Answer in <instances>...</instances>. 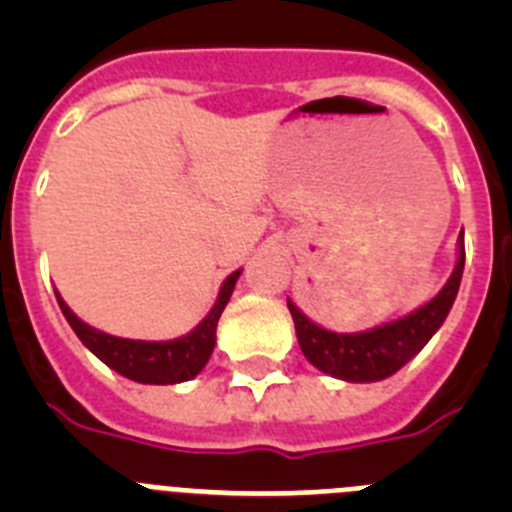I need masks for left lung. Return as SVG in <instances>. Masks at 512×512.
Segmentation results:
<instances>
[{
  "label": "left lung",
  "instance_id": "obj_1",
  "mask_svg": "<svg viewBox=\"0 0 512 512\" xmlns=\"http://www.w3.org/2000/svg\"><path fill=\"white\" fill-rule=\"evenodd\" d=\"M461 274H464V233L459 238V264L446 287L420 310L382 328L366 330V333H330L307 320L287 300L302 354L312 366H318L320 372L346 379V382H377V379L390 377L408 364L441 328L459 292Z\"/></svg>",
  "mask_w": 512,
  "mask_h": 512
}]
</instances>
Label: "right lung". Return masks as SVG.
I'll return each mask as SVG.
<instances>
[{"label":"right lung","mask_w":512,"mask_h":512,"mask_svg":"<svg viewBox=\"0 0 512 512\" xmlns=\"http://www.w3.org/2000/svg\"><path fill=\"white\" fill-rule=\"evenodd\" d=\"M238 277H241V271H233L225 279L210 315L192 333H187L184 338H176V341H130V338L110 336V333H102L92 325L81 323L69 310V305L58 295L56 297L61 312L66 315L79 341L110 369L140 384H176L197 377L202 372V366L207 364V359H210L212 348H215L217 320H220L230 295H233Z\"/></svg>","instance_id":"right-lung-1"}]
</instances>
